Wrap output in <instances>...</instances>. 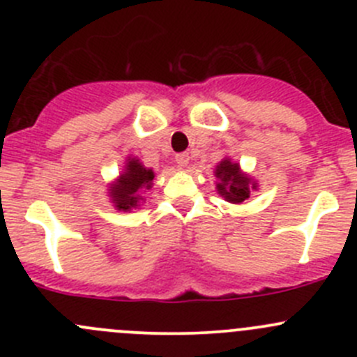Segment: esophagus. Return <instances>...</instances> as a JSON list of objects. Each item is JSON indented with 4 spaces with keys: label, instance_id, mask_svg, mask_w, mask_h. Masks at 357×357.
<instances>
[{
    "label": "esophagus",
    "instance_id": "esophagus-1",
    "mask_svg": "<svg viewBox=\"0 0 357 357\" xmlns=\"http://www.w3.org/2000/svg\"><path fill=\"white\" fill-rule=\"evenodd\" d=\"M176 162H178L179 167H188L190 155L188 153H179V155H176Z\"/></svg>",
    "mask_w": 357,
    "mask_h": 357
}]
</instances>
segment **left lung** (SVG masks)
<instances>
[{"mask_svg": "<svg viewBox=\"0 0 357 357\" xmlns=\"http://www.w3.org/2000/svg\"><path fill=\"white\" fill-rule=\"evenodd\" d=\"M215 176V190L229 204H243L250 199V195L259 190V183L242 171L238 162L231 160L229 157H225L214 169Z\"/></svg>", "mask_w": 357, "mask_h": 357, "instance_id": "8db88e82", "label": "left lung"}]
</instances>
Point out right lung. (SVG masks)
<instances>
[{"instance_id":"add662e5","label":"right lung","mask_w":357,"mask_h":357,"mask_svg":"<svg viewBox=\"0 0 357 357\" xmlns=\"http://www.w3.org/2000/svg\"><path fill=\"white\" fill-rule=\"evenodd\" d=\"M155 172L152 167H145L138 157H126L124 169L119 172L117 178L109 183L110 204L119 212H131L145 202V193L153 186Z\"/></svg>"}]
</instances>
